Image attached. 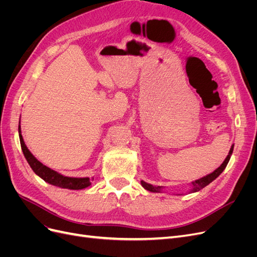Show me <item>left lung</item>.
Masks as SVG:
<instances>
[{"label": "left lung", "instance_id": "1", "mask_svg": "<svg viewBox=\"0 0 257 257\" xmlns=\"http://www.w3.org/2000/svg\"><path fill=\"white\" fill-rule=\"evenodd\" d=\"M232 150H234V145L231 146L230 150H229V153H228V155L226 157V159H225L224 162L222 163V165L219 168H216L213 173L209 174V175H207V176H205L203 178L198 179V180L192 182V190L190 192L191 193H195V192L200 191L201 189H204L205 186H207L209 183H211L214 180V179H216L217 177H219L223 173V170L225 169V167L227 166L228 162H229V159H230L231 154H232ZM142 185L144 186V188L147 191L154 192V193H160L163 190V186H153L152 184H149V183H147L145 181H142Z\"/></svg>", "mask_w": 257, "mask_h": 257}]
</instances>
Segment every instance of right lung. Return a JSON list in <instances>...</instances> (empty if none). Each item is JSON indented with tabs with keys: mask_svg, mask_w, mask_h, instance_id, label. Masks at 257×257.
Masks as SVG:
<instances>
[{
	"mask_svg": "<svg viewBox=\"0 0 257 257\" xmlns=\"http://www.w3.org/2000/svg\"><path fill=\"white\" fill-rule=\"evenodd\" d=\"M19 138H20V145L21 149L25 155L26 160L28 161L29 165L31 168L33 169V172L41 177L44 181H46L49 184H52L54 186H59L62 189H68V190H82L88 188L91 185V179L90 178H72V177H65L61 175L54 170L50 169L49 167L45 166L44 164L38 161L34 155L30 152V150L27 148L25 142H23V138L21 135V127H20V122H19Z\"/></svg>",
	"mask_w": 257,
	"mask_h": 257,
	"instance_id": "right-lung-1",
	"label": "right lung"
}]
</instances>
